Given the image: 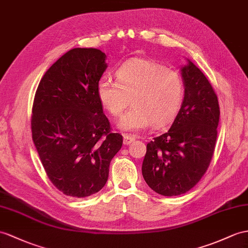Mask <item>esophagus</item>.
I'll return each mask as SVG.
<instances>
[{"label": "esophagus", "instance_id": "obj_1", "mask_svg": "<svg viewBox=\"0 0 248 248\" xmlns=\"http://www.w3.org/2000/svg\"><path fill=\"white\" fill-rule=\"evenodd\" d=\"M123 138H124V144L125 145H128V144H130V143H132L134 142L135 140H136V138L134 137V136H131V135H124L123 136Z\"/></svg>", "mask_w": 248, "mask_h": 248}]
</instances>
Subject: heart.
<instances>
[{
  "mask_svg": "<svg viewBox=\"0 0 248 248\" xmlns=\"http://www.w3.org/2000/svg\"><path fill=\"white\" fill-rule=\"evenodd\" d=\"M101 105L119 118L130 103L132 107L121 119L125 131L146 129L153 124L162 127L176 117L184 94V81L178 71L146 59H134L116 71V81L102 77L96 86Z\"/></svg>",
  "mask_w": 248,
  "mask_h": 248,
  "instance_id": "b5f03b06",
  "label": "heart"
}]
</instances>
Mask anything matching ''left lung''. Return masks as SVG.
I'll return each instance as SVG.
<instances>
[{
  "label": "left lung",
  "instance_id": "8db88e82",
  "mask_svg": "<svg viewBox=\"0 0 248 248\" xmlns=\"http://www.w3.org/2000/svg\"><path fill=\"white\" fill-rule=\"evenodd\" d=\"M185 94L170 130L146 146L142 174L159 195H183L206 172L215 153L220 107L211 84L196 65L182 68Z\"/></svg>",
  "mask_w": 248,
  "mask_h": 248
}]
</instances>
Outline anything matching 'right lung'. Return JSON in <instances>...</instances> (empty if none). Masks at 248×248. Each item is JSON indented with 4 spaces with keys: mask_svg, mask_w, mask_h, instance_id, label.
Here are the masks:
<instances>
[{
    "mask_svg": "<svg viewBox=\"0 0 248 248\" xmlns=\"http://www.w3.org/2000/svg\"><path fill=\"white\" fill-rule=\"evenodd\" d=\"M105 59L95 48H74L50 66L35 92L32 140L48 179L68 197L103 188L123 144L96 93Z\"/></svg>",
    "mask_w": 248,
    "mask_h": 248,
    "instance_id": "obj_1",
    "label": "right lung"
}]
</instances>
